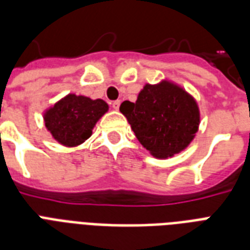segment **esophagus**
Wrapping results in <instances>:
<instances>
[{
  "label": "esophagus",
  "mask_w": 250,
  "mask_h": 250,
  "mask_svg": "<svg viewBox=\"0 0 250 250\" xmlns=\"http://www.w3.org/2000/svg\"><path fill=\"white\" fill-rule=\"evenodd\" d=\"M111 106H113V109L118 110L119 109V106H121V101H119V100H115V101L111 102Z\"/></svg>",
  "instance_id": "1"
}]
</instances>
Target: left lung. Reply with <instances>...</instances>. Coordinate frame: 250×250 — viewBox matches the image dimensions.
<instances>
[{
    "label": "left lung",
    "instance_id": "obj_1",
    "mask_svg": "<svg viewBox=\"0 0 250 250\" xmlns=\"http://www.w3.org/2000/svg\"><path fill=\"white\" fill-rule=\"evenodd\" d=\"M144 148L153 156L166 158L188 146L200 123L193 98L174 84H146L136 102L119 107Z\"/></svg>",
    "mask_w": 250,
    "mask_h": 250
}]
</instances>
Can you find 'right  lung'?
I'll return each instance as SVG.
<instances>
[{"mask_svg":"<svg viewBox=\"0 0 250 250\" xmlns=\"http://www.w3.org/2000/svg\"><path fill=\"white\" fill-rule=\"evenodd\" d=\"M107 109L102 100L68 94L45 113V125L61 144L75 146L92 135L96 122Z\"/></svg>","mask_w":250,"mask_h":250,"instance_id":"add662e5","label":"right lung"}]
</instances>
